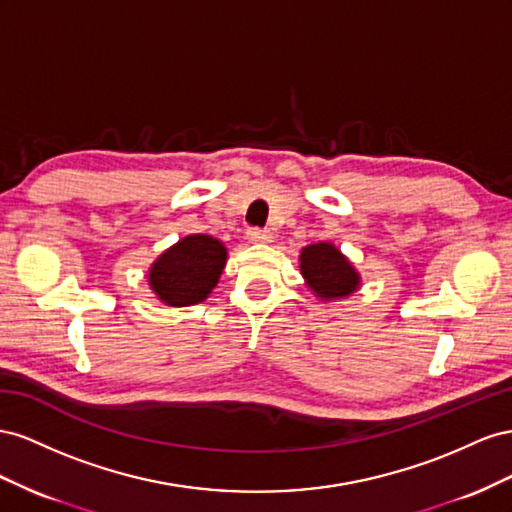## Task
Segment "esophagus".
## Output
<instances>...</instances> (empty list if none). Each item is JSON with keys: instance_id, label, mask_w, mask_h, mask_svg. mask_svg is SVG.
Here are the masks:
<instances>
[{"instance_id": "1", "label": "esophagus", "mask_w": 512, "mask_h": 512, "mask_svg": "<svg viewBox=\"0 0 512 512\" xmlns=\"http://www.w3.org/2000/svg\"><path fill=\"white\" fill-rule=\"evenodd\" d=\"M246 240L248 242H255V244H264V242H270L272 240V233L268 229H259V227H253L246 231Z\"/></svg>"}]
</instances>
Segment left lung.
<instances>
[{
  "instance_id": "left-lung-1",
  "label": "left lung",
  "mask_w": 512,
  "mask_h": 512,
  "mask_svg": "<svg viewBox=\"0 0 512 512\" xmlns=\"http://www.w3.org/2000/svg\"><path fill=\"white\" fill-rule=\"evenodd\" d=\"M300 272L319 300H341L360 287V274L349 259L330 242L304 246Z\"/></svg>"
}]
</instances>
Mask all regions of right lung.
I'll use <instances>...</instances> for the list:
<instances>
[{"instance_id":"right-lung-1","label":"right lung","mask_w":512,"mask_h":512,"mask_svg":"<svg viewBox=\"0 0 512 512\" xmlns=\"http://www.w3.org/2000/svg\"><path fill=\"white\" fill-rule=\"evenodd\" d=\"M227 248L203 233L182 238L160 255L148 274L150 289L167 306H191L206 300L221 279Z\"/></svg>"}]
</instances>
